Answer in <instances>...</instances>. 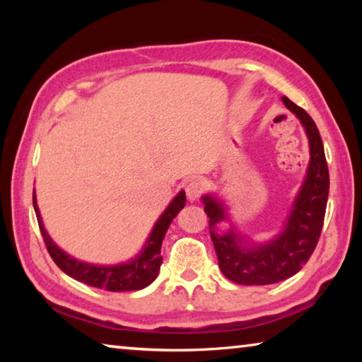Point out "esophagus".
<instances>
[{
  "mask_svg": "<svg viewBox=\"0 0 362 362\" xmlns=\"http://www.w3.org/2000/svg\"><path fill=\"white\" fill-rule=\"evenodd\" d=\"M185 192L189 201H196L199 199L203 193L206 192V183L201 180V179H192L188 180L187 187H185Z\"/></svg>",
  "mask_w": 362,
  "mask_h": 362,
  "instance_id": "1",
  "label": "esophagus"
}]
</instances>
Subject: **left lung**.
Masks as SVG:
<instances>
[{
    "mask_svg": "<svg viewBox=\"0 0 362 362\" xmlns=\"http://www.w3.org/2000/svg\"><path fill=\"white\" fill-rule=\"evenodd\" d=\"M284 105L298 116L310 140V168L306 180L293 204L286 230L267 246L241 249L238 236L230 230L216 235L212 226L225 218L223 206L204 196V212L209 217L211 240L216 247L218 267L233 283L241 286H265L293 276L303 268L320 241L329 194V168L316 122L303 108L283 97Z\"/></svg>",
    "mask_w": 362,
    "mask_h": 362,
    "instance_id": "left-lung-1",
    "label": "left lung"
}]
</instances>
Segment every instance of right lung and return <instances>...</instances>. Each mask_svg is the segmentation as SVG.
<instances>
[{"label": "right lung", "mask_w": 362, "mask_h": 362, "mask_svg": "<svg viewBox=\"0 0 362 362\" xmlns=\"http://www.w3.org/2000/svg\"><path fill=\"white\" fill-rule=\"evenodd\" d=\"M183 206H185V192H180L175 196L173 203L169 204L168 209L164 211L163 216L159 217L155 228H153L148 238V241H146L144 252L140 254L136 260L116 267H95L71 259V257L62 252V250L52 243V240L49 238L45 230V225L41 222L38 206H36V198L33 194V207L36 212V218H38L41 236L42 240H45L46 249L54 263H56L65 274H69V276L79 281V283L97 287V289H105L110 292L139 291L151 284L153 281L156 279L159 268H161L163 263V238L166 235L170 222L175 218L180 209H183Z\"/></svg>", "instance_id": "right-lung-1"}]
</instances>
